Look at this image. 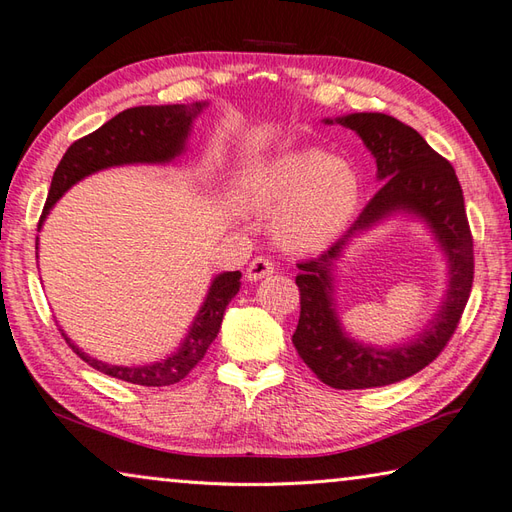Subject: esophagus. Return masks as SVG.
I'll list each match as a JSON object with an SVG mask.
<instances>
[{"label":"esophagus","instance_id":"esophagus-1","mask_svg":"<svg viewBox=\"0 0 512 512\" xmlns=\"http://www.w3.org/2000/svg\"><path fill=\"white\" fill-rule=\"evenodd\" d=\"M273 273H275V264L270 262L268 257H255L246 268L248 281H259V279H264V277L273 275Z\"/></svg>","mask_w":512,"mask_h":512}]
</instances>
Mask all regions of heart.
Masks as SVG:
<instances>
[{
  "mask_svg": "<svg viewBox=\"0 0 512 512\" xmlns=\"http://www.w3.org/2000/svg\"><path fill=\"white\" fill-rule=\"evenodd\" d=\"M248 202L277 211L273 233L288 250H317L350 224L361 202V178L347 160L319 147L279 154L246 184Z\"/></svg>",
  "mask_w": 512,
  "mask_h": 512,
  "instance_id": "1",
  "label": "heart"
}]
</instances>
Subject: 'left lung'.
<instances>
[{
    "label": "left lung",
    "mask_w": 512,
    "mask_h": 512,
    "mask_svg": "<svg viewBox=\"0 0 512 512\" xmlns=\"http://www.w3.org/2000/svg\"><path fill=\"white\" fill-rule=\"evenodd\" d=\"M336 123L363 138L376 158V178L383 187L339 242L297 264L301 312L292 343L301 361L325 385L334 389L383 387L418 374L451 341L473 286V235L455 169L416 129L378 112L347 114L336 118ZM400 210L420 216L437 235L450 259V290L439 317L416 342L383 351L356 344L342 332L331 301V266L356 232Z\"/></svg>",
    "instance_id": "left-lung-1"
}]
</instances>
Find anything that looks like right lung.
<instances>
[{
	"label": "right lung",
	"instance_id": "right-lung-1",
	"mask_svg": "<svg viewBox=\"0 0 512 512\" xmlns=\"http://www.w3.org/2000/svg\"><path fill=\"white\" fill-rule=\"evenodd\" d=\"M206 107L204 103L193 105H140L129 107V110L116 114L112 121H107L96 132L83 136L65 151L61 162L54 169L52 184L46 206L39 217V226L46 220V215L61 195L68 191L72 184L90 176L94 171L118 165H136V162H171L184 151V143L191 132L193 118ZM39 242V237H37ZM239 277L242 273H222L213 279L198 317L193 319L189 334L171 356L162 358L151 365L123 367V365H107L103 361L81 352L79 347L70 343L63 332V339L72 350L79 354L90 367L99 372L125 380V383L143 385V387H167L176 385L187 376L191 369L198 365L209 345L215 341L220 332L224 310L237 290Z\"/></svg>",
	"mask_w": 512,
	"mask_h": 512
}]
</instances>
